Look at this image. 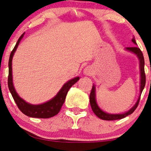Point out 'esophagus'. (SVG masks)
I'll use <instances>...</instances> for the list:
<instances>
[{
  "label": "esophagus",
  "instance_id": "1",
  "mask_svg": "<svg viewBox=\"0 0 151 151\" xmlns=\"http://www.w3.org/2000/svg\"><path fill=\"white\" fill-rule=\"evenodd\" d=\"M84 74H85V75L88 76H91L93 74V71H92L91 67H86L85 69H84Z\"/></svg>",
  "mask_w": 151,
  "mask_h": 151
}]
</instances>
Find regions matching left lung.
<instances>
[{"label":"left lung","mask_w":151,"mask_h":151,"mask_svg":"<svg viewBox=\"0 0 151 151\" xmlns=\"http://www.w3.org/2000/svg\"><path fill=\"white\" fill-rule=\"evenodd\" d=\"M132 42H133L135 45H137L136 41L135 40V38H133L132 39ZM126 50L131 51V52L133 53L134 54L137 55L138 59L139 61V70H140V88H139V96L138 97V99L136 102L135 104L130 109L129 111H127V112L123 113H119V114H111V113H108L105 111H102L100 107L98 106V104L96 102V86L95 85H93L92 90L91 91L90 96H89V100H90V104L91 106V109L95 114L96 115V116H98L99 118L104 119V120H116V119H122L124 117L128 116V115H131V113L134 112V111L135 110L138 106V104L140 100V96L143 91L144 86L146 84V75L145 72H144V58L143 53H142V51L140 50L139 48H138L137 47H127L125 49Z\"/></svg>","instance_id":"1"}]
</instances>
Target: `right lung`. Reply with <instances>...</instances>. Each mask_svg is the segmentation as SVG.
<instances>
[{
	"instance_id": "1",
	"label": "right lung",
	"mask_w": 151,
	"mask_h": 151,
	"mask_svg": "<svg viewBox=\"0 0 151 151\" xmlns=\"http://www.w3.org/2000/svg\"><path fill=\"white\" fill-rule=\"evenodd\" d=\"M24 33H23L18 39L14 48L10 54L9 59V76H8V87L9 91L15 101L16 105L22 113L24 115L31 117H36V118H49V117L55 116L60 111L61 107L65 102L66 96L69 88L76 83L80 80L79 77H76L70 80L64 84L60 88L56 96L47 101L46 102L40 104H32L27 102L23 99L18 96L16 91L13 84V77H12V59L17 49L18 45L23 38Z\"/></svg>"
}]
</instances>
